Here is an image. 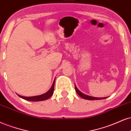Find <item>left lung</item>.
<instances>
[{
  "label": "left lung",
  "instance_id": "1",
  "mask_svg": "<svg viewBox=\"0 0 131 131\" xmlns=\"http://www.w3.org/2000/svg\"><path fill=\"white\" fill-rule=\"evenodd\" d=\"M75 91H76V92L81 97H82L83 99L92 101V100H100V99H105V98H107V97H94L87 96V95L84 94L82 93L80 91L77 89V88L76 87L75 84Z\"/></svg>",
  "mask_w": 131,
  "mask_h": 131
}]
</instances>
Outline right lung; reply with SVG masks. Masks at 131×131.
<instances>
[{"label": "right lung", "mask_w": 131, "mask_h": 131, "mask_svg": "<svg viewBox=\"0 0 131 131\" xmlns=\"http://www.w3.org/2000/svg\"><path fill=\"white\" fill-rule=\"evenodd\" d=\"M54 82L55 80H54L53 83L52 84L50 90L47 92V93L43 94L40 95V96H33V97H24L18 95L20 97H21L22 99H24L26 100V101H32V102H37V101H45V100H47L51 96L53 95V92H54Z\"/></svg>", "instance_id": "right-lung-1"}]
</instances>
